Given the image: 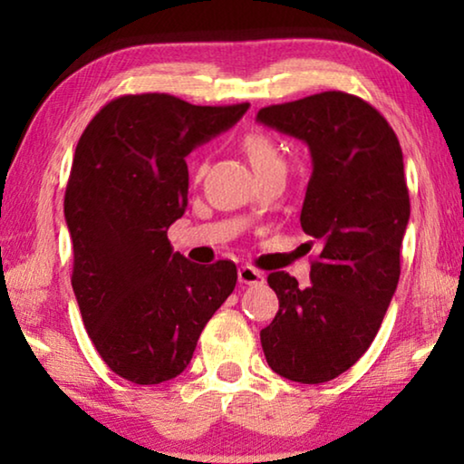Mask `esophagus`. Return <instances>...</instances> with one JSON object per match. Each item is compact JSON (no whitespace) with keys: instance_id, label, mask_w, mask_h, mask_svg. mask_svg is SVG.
<instances>
[{"instance_id":"obj_1","label":"esophagus","mask_w":464,"mask_h":464,"mask_svg":"<svg viewBox=\"0 0 464 464\" xmlns=\"http://www.w3.org/2000/svg\"><path fill=\"white\" fill-rule=\"evenodd\" d=\"M237 278L241 285H249V286H257L264 285V274L260 270L251 268V266H241L237 272Z\"/></svg>"}]
</instances>
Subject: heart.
<instances>
[{"mask_svg":"<svg viewBox=\"0 0 464 464\" xmlns=\"http://www.w3.org/2000/svg\"><path fill=\"white\" fill-rule=\"evenodd\" d=\"M243 151H246L256 176L264 174V171L268 169L285 168V160H282L280 149L268 135H264V132H249V135L243 139Z\"/></svg>","mask_w":464,"mask_h":464,"instance_id":"1","label":"heart"}]
</instances>
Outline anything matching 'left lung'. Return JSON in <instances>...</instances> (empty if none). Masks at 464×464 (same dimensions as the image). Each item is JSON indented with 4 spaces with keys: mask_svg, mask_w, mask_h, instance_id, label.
Returning <instances> with one entry per match:
<instances>
[{
    "mask_svg": "<svg viewBox=\"0 0 464 464\" xmlns=\"http://www.w3.org/2000/svg\"><path fill=\"white\" fill-rule=\"evenodd\" d=\"M257 122L307 143L301 227L321 243L307 288L286 272L268 276L280 309L262 348L285 379L327 382L371 348L395 295L410 221L401 145L379 110L343 92L262 108Z\"/></svg>",
    "mask_w": 464,
    "mask_h": 464,
    "instance_id": "8db88e82",
    "label": "left lung"
}]
</instances>
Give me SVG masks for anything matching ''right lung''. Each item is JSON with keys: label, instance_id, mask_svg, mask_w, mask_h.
Returning a JSON list of instances; mask_svg holds the SVG:
<instances>
[{"label": "right lung", "instance_id": "obj_1", "mask_svg": "<svg viewBox=\"0 0 464 464\" xmlns=\"http://www.w3.org/2000/svg\"><path fill=\"white\" fill-rule=\"evenodd\" d=\"M247 108L129 93L108 102L75 147L65 190L73 293L98 354L130 382L184 372L204 325L233 293V262H188L168 229L188 207L186 155Z\"/></svg>", "mask_w": 464, "mask_h": 464}]
</instances>
